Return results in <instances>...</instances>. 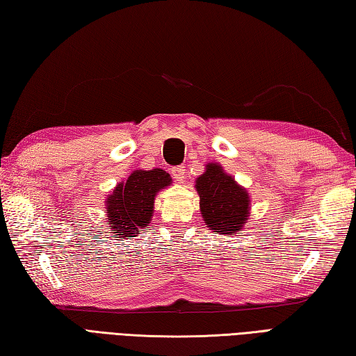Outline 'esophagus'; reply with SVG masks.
Returning <instances> with one entry per match:
<instances>
[{"label":"esophagus","instance_id":"1","mask_svg":"<svg viewBox=\"0 0 356 356\" xmlns=\"http://www.w3.org/2000/svg\"><path fill=\"white\" fill-rule=\"evenodd\" d=\"M185 172H186V170H185L184 165H179V167L171 168V176H172V179L177 180V181H181L185 179Z\"/></svg>","mask_w":356,"mask_h":356}]
</instances>
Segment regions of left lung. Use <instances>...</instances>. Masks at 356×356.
I'll return each instance as SVG.
<instances>
[{"label": "left lung", "mask_w": 356, "mask_h": 356, "mask_svg": "<svg viewBox=\"0 0 356 356\" xmlns=\"http://www.w3.org/2000/svg\"><path fill=\"white\" fill-rule=\"evenodd\" d=\"M200 211L206 226L220 235H232L243 229L249 217L250 198L220 165L208 163L204 175L195 180Z\"/></svg>", "instance_id": "obj_1"}]
</instances>
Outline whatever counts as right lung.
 Instances as JSON below:
<instances>
[{
	"label": "right lung",
	"mask_w": 356,
	"mask_h": 356,
	"mask_svg": "<svg viewBox=\"0 0 356 356\" xmlns=\"http://www.w3.org/2000/svg\"><path fill=\"white\" fill-rule=\"evenodd\" d=\"M170 184V175L161 168L131 172L127 181L120 184L107 198V225L113 234L118 238H129L148 226L153 217L156 193Z\"/></svg>",
	"instance_id": "right-lung-1"
}]
</instances>
